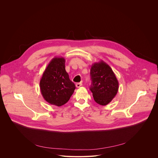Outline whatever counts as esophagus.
<instances>
[{
	"label": "esophagus",
	"mask_w": 158,
	"mask_h": 158,
	"mask_svg": "<svg viewBox=\"0 0 158 158\" xmlns=\"http://www.w3.org/2000/svg\"><path fill=\"white\" fill-rule=\"evenodd\" d=\"M82 82H78V83H77L76 84V86L77 87H80L81 86H82Z\"/></svg>",
	"instance_id": "34e87169"
}]
</instances>
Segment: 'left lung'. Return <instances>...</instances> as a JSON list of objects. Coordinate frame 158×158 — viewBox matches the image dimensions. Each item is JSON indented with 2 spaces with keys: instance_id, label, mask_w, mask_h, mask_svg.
<instances>
[{
  "instance_id": "8db88e82",
  "label": "left lung",
  "mask_w": 158,
  "mask_h": 158,
  "mask_svg": "<svg viewBox=\"0 0 158 158\" xmlns=\"http://www.w3.org/2000/svg\"><path fill=\"white\" fill-rule=\"evenodd\" d=\"M90 74L92 81L90 90L94 101L101 106L108 104L118 91L119 82L115 74L102 60L92 65Z\"/></svg>"
}]
</instances>
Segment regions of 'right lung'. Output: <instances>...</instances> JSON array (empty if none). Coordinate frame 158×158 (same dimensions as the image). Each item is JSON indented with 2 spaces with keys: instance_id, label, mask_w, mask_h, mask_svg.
I'll return each instance as SVG.
<instances>
[{
  "instance_id": "add662e5",
  "label": "right lung",
  "mask_w": 158,
  "mask_h": 158,
  "mask_svg": "<svg viewBox=\"0 0 158 158\" xmlns=\"http://www.w3.org/2000/svg\"><path fill=\"white\" fill-rule=\"evenodd\" d=\"M65 62L62 57L53 58L40 80V89L44 99L58 107L67 102L76 89L65 71Z\"/></svg>"
}]
</instances>
